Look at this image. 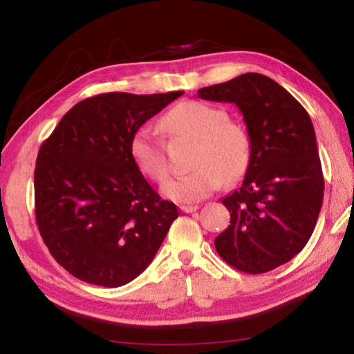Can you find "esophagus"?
<instances>
[{
  "instance_id": "esophagus-1",
  "label": "esophagus",
  "mask_w": 354,
  "mask_h": 354,
  "mask_svg": "<svg viewBox=\"0 0 354 354\" xmlns=\"http://www.w3.org/2000/svg\"><path fill=\"white\" fill-rule=\"evenodd\" d=\"M179 209H181V211L185 214H190V212H195L196 209H198V206L196 205H181L179 206Z\"/></svg>"
}]
</instances>
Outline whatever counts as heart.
<instances>
[{
    "instance_id": "1",
    "label": "heart",
    "mask_w": 354,
    "mask_h": 354,
    "mask_svg": "<svg viewBox=\"0 0 354 354\" xmlns=\"http://www.w3.org/2000/svg\"><path fill=\"white\" fill-rule=\"evenodd\" d=\"M226 111L201 101H184L160 118L159 127L171 137L195 140L190 171L167 181L160 192L178 203H196L217 190L223 179L234 183L250 164L251 143L241 124L227 120ZM129 154L143 176L162 183L169 175V160L162 142L148 128L131 136Z\"/></svg>"
}]
</instances>
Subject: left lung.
Segmentation results:
<instances>
[{"label": "left lung", "mask_w": 354, "mask_h": 354, "mask_svg": "<svg viewBox=\"0 0 354 354\" xmlns=\"http://www.w3.org/2000/svg\"><path fill=\"white\" fill-rule=\"evenodd\" d=\"M198 97L234 103L251 143L242 185L221 201L231 225L215 239V250L239 272H270L304 248L322 209L325 179L313 122L284 87L261 73L203 87Z\"/></svg>", "instance_id": "left-lung-1"}]
</instances>
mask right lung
I'll return each mask as SVG.
<instances>
[{
    "mask_svg": "<svg viewBox=\"0 0 354 354\" xmlns=\"http://www.w3.org/2000/svg\"><path fill=\"white\" fill-rule=\"evenodd\" d=\"M183 92L101 93L65 113L34 170L35 221L57 263L86 283L128 284L151 263L178 209L129 154L143 123Z\"/></svg>",
    "mask_w": 354,
    "mask_h": 354,
    "instance_id": "add662e5",
    "label": "right lung"
}]
</instances>
